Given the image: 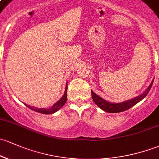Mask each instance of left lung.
<instances>
[{
  "label": "left lung",
  "mask_w": 159,
  "mask_h": 159,
  "mask_svg": "<svg viewBox=\"0 0 159 159\" xmlns=\"http://www.w3.org/2000/svg\"><path fill=\"white\" fill-rule=\"evenodd\" d=\"M153 81H154V80L152 81L149 86L145 90V92L143 94H140L139 95L135 97V98H131V99L119 102V103H113V102H107V101L102 98V97H100L99 95H98L96 93H95L91 90L92 97H93V99L95 103V105H97V106L100 107L103 111H105L108 112V113H119V112H122L126 110H128L130 107L134 106L135 105H136L138 102L143 100L148 95V92L151 89V87L153 84Z\"/></svg>",
  "instance_id": "obj_1"
}]
</instances>
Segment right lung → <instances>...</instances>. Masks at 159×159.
Segmentation results:
<instances>
[{"mask_svg":"<svg viewBox=\"0 0 159 159\" xmlns=\"http://www.w3.org/2000/svg\"><path fill=\"white\" fill-rule=\"evenodd\" d=\"M66 93H67V83L66 85V88H65V91H64V95L63 96L61 97L60 99L56 102L55 104L52 105V107L50 108H38V107H35L34 106H30V105H26V104L24 103V105L25 106H27L29 108H30L31 110L39 112V113L41 114H52L57 112V111L60 110L64 105H65L66 102V98H67V96H66Z\"/></svg>","mask_w":159,"mask_h":159,"instance_id":"1","label":"right lung"}]
</instances>
